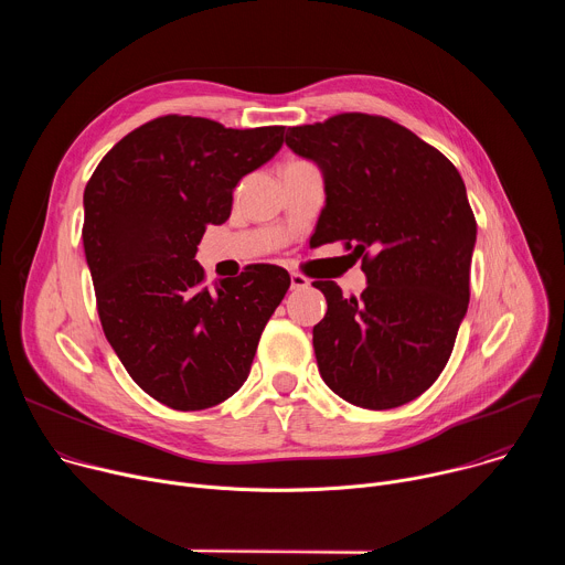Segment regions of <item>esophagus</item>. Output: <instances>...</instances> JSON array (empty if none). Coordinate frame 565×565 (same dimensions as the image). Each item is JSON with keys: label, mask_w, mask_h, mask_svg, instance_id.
I'll list each match as a JSON object with an SVG mask.
<instances>
[{"label": "esophagus", "mask_w": 565, "mask_h": 565, "mask_svg": "<svg viewBox=\"0 0 565 565\" xmlns=\"http://www.w3.org/2000/svg\"><path fill=\"white\" fill-rule=\"evenodd\" d=\"M310 286V279L303 277L301 273H290V288L292 290H303Z\"/></svg>", "instance_id": "esophagus-1"}]
</instances>
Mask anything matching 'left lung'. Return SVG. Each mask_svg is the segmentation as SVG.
Here are the masks:
<instances>
[{"label": "left lung", "mask_w": 565, "mask_h": 565, "mask_svg": "<svg viewBox=\"0 0 565 565\" xmlns=\"http://www.w3.org/2000/svg\"><path fill=\"white\" fill-rule=\"evenodd\" d=\"M286 145L324 172L317 246L342 241L369 286L312 329L319 375L351 405L393 409L443 373L469 303L476 218L451 160L384 116L338 114L288 127Z\"/></svg>", "instance_id": "left-lung-1"}]
</instances>
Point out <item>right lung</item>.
Masks as SVG:
<instances>
[{
	"label": "right lung",
	"instance_id": "1",
	"mask_svg": "<svg viewBox=\"0 0 565 565\" xmlns=\"http://www.w3.org/2000/svg\"><path fill=\"white\" fill-rule=\"evenodd\" d=\"M284 129L160 116L118 140L85 188V255L103 331L131 380L177 412H201L246 382L290 275L253 264L205 284L194 259L232 192L270 160Z\"/></svg>",
	"mask_w": 565,
	"mask_h": 565
}]
</instances>
